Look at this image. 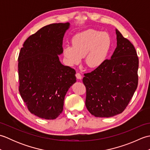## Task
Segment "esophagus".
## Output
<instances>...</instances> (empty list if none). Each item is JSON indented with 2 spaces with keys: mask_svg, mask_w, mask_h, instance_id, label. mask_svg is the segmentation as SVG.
I'll return each instance as SVG.
<instances>
[{
  "mask_svg": "<svg viewBox=\"0 0 150 150\" xmlns=\"http://www.w3.org/2000/svg\"><path fill=\"white\" fill-rule=\"evenodd\" d=\"M75 76H76V77H77V79H82V75H81L80 73H76Z\"/></svg>",
  "mask_w": 150,
  "mask_h": 150,
  "instance_id": "1",
  "label": "esophagus"
}]
</instances>
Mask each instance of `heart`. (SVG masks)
<instances>
[{
    "mask_svg": "<svg viewBox=\"0 0 150 150\" xmlns=\"http://www.w3.org/2000/svg\"><path fill=\"white\" fill-rule=\"evenodd\" d=\"M71 44L64 47L62 54L69 66L80 63L85 56V63L90 68H97L106 59L109 53L111 40L109 35L102 31L88 30L76 34Z\"/></svg>",
    "mask_w": 150,
    "mask_h": 150,
    "instance_id": "obj_1",
    "label": "heart"
}]
</instances>
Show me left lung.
<instances>
[{
    "instance_id": "obj_1",
    "label": "left lung",
    "mask_w": 150,
    "mask_h": 150,
    "mask_svg": "<svg viewBox=\"0 0 150 150\" xmlns=\"http://www.w3.org/2000/svg\"><path fill=\"white\" fill-rule=\"evenodd\" d=\"M117 47L110 59L82 79L86 106L97 117H111L126 109L137 88L139 59L134 46L118 30Z\"/></svg>"
}]
</instances>
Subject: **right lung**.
<instances>
[{"mask_svg": "<svg viewBox=\"0 0 150 150\" xmlns=\"http://www.w3.org/2000/svg\"><path fill=\"white\" fill-rule=\"evenodd\" d=\"M69 23L52 24L25 41L18 58L21 96L30 112L53 120L62 112L65 95L76 82L75 70L64 66L63 37Z\"/></svg>", "mask_w": 150, "mask_h": 150, "instance_id": "add662e5", "label": "right lung"}]
</instances>
